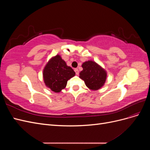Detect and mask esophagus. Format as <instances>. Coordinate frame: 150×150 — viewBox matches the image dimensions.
Instances as JSON below:
<instances>
[{
    "instance_id": "34e87169",
    "label": "esophagus",
    "mask_w": 150,
    "mask_h": 150,
    "mask_svg": "<svg viewBox=\"0 0 150 150\" xmlns=\"http://www.w3.org/2000/svg\"><path fill=\"white\" fill-rule=\"evenodd\" d=\"M74 72H76V75H78V74H79V71H78V69H77V68H76V69H74Z\"/></svg>"
}]
</instances>
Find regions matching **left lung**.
I'll use <instances>...</instances> for the list:
<instances>
[{
  "label": "left lung",
  "instance_id": "left-lung-1",
  "mask_svg": "<svg viewBox=\"0 0 150 150\" xmlns=\"http://www.w3.org/2000/svg\"><path fill=\"white\" fill-rule=\"evenodd\" d=\"M82 67L83 70L79 73V78L84 80L86 86L91 90L100 89L106 81L105 70L92 61L84 62Z\"/></svg>",
  "mask_w": 150,
  "mask_h": 150
}]
</instances>
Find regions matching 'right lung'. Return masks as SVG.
Segmentation results:
<instances>
[{"label": "right lung", "mask_w": 150, "mask_h": 150, "mask_svg": "<svg viewBox=\"0 0 150 150\" xmlns=\"http://www.w3.org/2000/svg\"><path fill=\"white\" fill-rule=\"evenodd\" d=\"M75 76V72L66 65L59 55L50 60L43 71L44 83L52 91L59 93L66 88L67 81Z\"/></svg>", "instance_id": "right-lung-1"}]
</instances>
